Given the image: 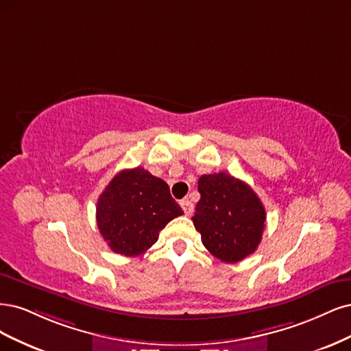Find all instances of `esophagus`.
<instances>
[{"label":"esophagus","mask_w":351,"mask_h":351,"mask_svg":"<svg viewBox=\"0 0 351 351\" xmlns=\"http://www.w3.org/2000/svg\"><path fill=\"white\" fill-rule=\"evenodd\" d=\"M180 207L184 208V213L186 214V216H189V214L194 211V204L189 199H182L180 201Z\"/></svg>","instance_id":"esophagus-1"}]
</instances>
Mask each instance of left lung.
<instances>
[{"label": "left lung", "instance_id": "8db88e82", "mask_svg": "<svg viewBox=\"0 0 351 351\" xmlns=\"http://www.w3.org/2000/svg\"><path fill=\"white\" fill-rule=\"evenodd\" d=\"M192 217L202 245L223 263L234 264L256 251L265 228V208L243 180L220 172L202 175Z\"/></svg>", "mask_w": 351, "mask_h": 351}]
</instances>
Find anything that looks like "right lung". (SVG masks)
<instances>
[{"instance_id": "1", "label": "right lung", "mask_w": 351, "mask_h": 351, "mask_svg": "<svg viewBox=\"0 0 351 351\" xmlns=\"http://www.w3.org/2000/svg\"><path fill=\"white\" fill-rule=\"evenodd\" d=\"M182 214L165 180L141 166L115 175L96 207L100 234L112 251L123 256L144 254L165 226Z\"/></svg>"}]
</instances>
